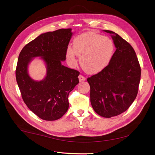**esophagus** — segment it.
I'll use <instances>...</instances> for the list:
<instances>
[{
	"label": "esophagus",
	"instance_id": "34e87169",
	"mask_svg": "<svg viewBox=\"0 0 155 155\" xmlns=\"http://www.w3.org/2000/svg\"><path fill=\"white\" fill-rule=\"evenodd\" d=\"M78 79H79V81L81 82H84V81H85V77H84L83 75H80L79 76H78Z\"/></svg>",
	"mask_w": 155,
	"mask_h": 155
}]
</instances>
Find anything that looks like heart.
<instances>
[{
    "label": "heart",
    "instance_id": "obj_1",
    "mask_svg": "<svg viewBox=\"0 0 155 155\" xmlns=\"http://www.w3.org/2000/svg\"><path fill=\"white\" fill-rule=\"evenodd\" d=\"M112 40L99 33L88 31L77 36L73 40V48L66 49V58L72 65L77 63V55L80 56V63L88 73L100 72L107 66L113 54Z\"/></svg>",
    "mask_w": 155,
    "mask_h": 155
}]
</instances>
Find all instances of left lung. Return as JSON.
<instances>
[{
	"mask_svg": "<svg viewBox=\"0 0 155 155\" xmlns=\"http://www.w3.org/2000/svg\"><path fill=\"white\" fill-rule=\"evenodd\" d=\"M111 34L115 45L110 62L101 71L87 78L94 110L104 118L125 111L135 100L140 79V66L131 45L117 33Z\"/></svg>",
	"mask_w": 155,
	"mask_h": 155,
	"instance_id": "1",
	"label": "left lung"
}]
</instances>
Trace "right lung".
<instances>
[{"label": "right lung", "mask_w": 155, "mask_h": 155, "mask_svg": "<svg viewBox=\"0 0 155 155\" xmlns=\"http://www.w3.org/2000/svg\"><path fill=\"white\" fill-rule=\"evenodd\" d=\"M72 35L71 28L42 33L26 44L19 55L16 78L22 98L42 120L61 118L68 109L70 92L79 83L80 72L61 64ZM36 57H41L47 68L46 77L40 81L33 80L28 72V64Z\"/></svg>", "instance_id": "1"}]
</instances>
